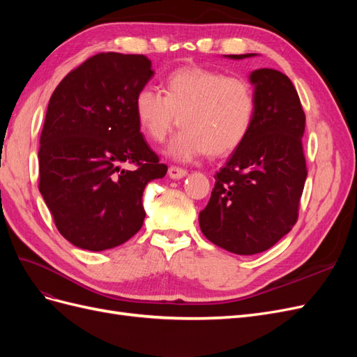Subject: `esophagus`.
<instances>
[{
	"instance_id": "obj_1",
	"label": "esophagus",
	"mask_w": 357,
	"mask_h": 357,
	"mask_svg": "<svg viewBox=\"0 0 357 357\" xmlns=\"http://www.w3.org/2000/svg\"><path fill=\"white\" fill-rule=\"evenodd\" d=\"M186 174H188V171H186L185 168H180V167H176V165H171V167L168 168V176H169L171 178H174V180L183 178Z\"/></svg>"
}]
</instances>
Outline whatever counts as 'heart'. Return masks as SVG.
Wrapping results in <instances>:
<instances>
[{"instance_id": "b5f03b06", "label": "heart", "mask_w": 357, "mask_h": 357, "mask_svg": "<svg viewBox=\"0 0 357 357\" xmlns=\"http://www.w3.org/2000/svg\"><path fill=\"white\" fill-rule=\"evenodd\" d=\"M164 93L139 89L134 112L143 134L162 143L178 122L181 131L168 155L189 160L201 153L228 155L250 134L256 95L250 82L202 67H183L168 74ZM179 121H177L176 119Z\"/></svg>"}]
</instances>
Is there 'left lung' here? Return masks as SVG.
Here are the masks:
<instances>
[{
  "mask_svg": "<svg viewBox=\"0 0 357 357\" xmlns=\"http://www.w3.org/2000/svg\"><path fill=\"white\" fill-rule=\"evenodd\" d=\"M250 82L257 105L252 131L215 172L199 213L205 238L236 255L262 253L290 232L307 178L305 113L294 83L271 68L253 71Z\"/></svg>",
  "mask_w": 357,
  "mask_h": 357,
  "instance_id": "1",
  "label": "left lung"
}]
</instances>
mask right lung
I'll list each match as a JSON object with an SVG mask.
<instances>
[{"instance_id": "1", "label": "right lung", "mask_w": 357, "mask_h": 357, "mask_svg": "<svg viewBox=\"0 0 357 357\" xmlns=\"http://www.w3.org/2000/svg\"><path fill=\"white\" fill-rule=\"evenodd\" d=\"M144 55L102 52L53 91L40 137L38 189L59 234L101 252L142 229L143 190L168 167L144 142L134 100L152 79ZM131 163L136 168L126 170Z\"/></svg>"}]
</instances>
